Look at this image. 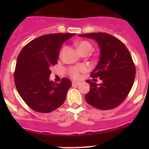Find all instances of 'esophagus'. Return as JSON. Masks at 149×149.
Masks as SVG:
<instances>
[{
  "mask_svg": "<svg viewBox=\"0 0 149 149\" xmlns=\"http://www.w3.org/2000/svg\"><path fill=\"white\" fill-rule=\"evenodd\" d=\"M80 83L79 82H76V81H72V86H78Z\"/></svg>",
  "mask_w": 149,
  "mask_h": 149,
  "instance_id": "1",
  "label": "esophagus"
}]
</instances>
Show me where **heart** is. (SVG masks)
I'll use <instances>...</instances> for the list:
<instances>
[{
	"instance_id": "obj_1",
	"label": "heart",
	"mask_w": 149,
	"mask_h": 149,
	"mask_svg": "<svg viewBox=\"0 0 149 149\" xmlns=\"http://www.w3.org/2000/svg\"><path fill=\"white\" fill-rule=\"evenodd\" d=\"M77 48L82 54L89 53L93 48V44L89 41L84 40L77 43ZM65 48H63L60 52V55L61 56L65 51ZM87 70V67L86 65H78V66H73L69 68V74L74 79H77L80 77L81 73H84Z\"/></svg>"
}]
</instances>
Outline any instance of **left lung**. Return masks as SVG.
<instances>
[{"instance_id": "left-lung-1", "label": "left lung", "mask_w": 149, "mask_h": 149, "mask_svg": "<svg viewBox=\"0 0 149 149\" xmlns=\"http://www.w3.org/2000/svg\"><path fill=\"white\" fill-rule=\"evenodd\" d=\"M79 36L95 39L101 49L100 60L91 77H99L102 83L86 81L90 86L85 96L86 102L99 110L116 108L127 98L134 82L136 68L131 54L122 41L106 33L80 34Z\"/></svg>"}]
</instances>
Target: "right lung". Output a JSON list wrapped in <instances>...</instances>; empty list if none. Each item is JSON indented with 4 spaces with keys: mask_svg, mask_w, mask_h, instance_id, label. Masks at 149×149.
Here are the masks:
<instances>
[{
    "mask_svg": "<svg viewBox=\"0 0 149 149\" xmlns=\"http://www.w3.org/2000/svg\"><path fill=\"white\" fill-rule=\"evenodd\" d=\"M74 33L42 36L27 43L17 58L14 81L18 94L27 106L39 113H50L65 101L72 81H49L51 68L57 63L61 45Z\"/></svg>",
    "mask_w": 149,
    "mask_h": 149,
    "instance_id": "right-lung-1",
    "label": "right lung"
}]
</instances>
